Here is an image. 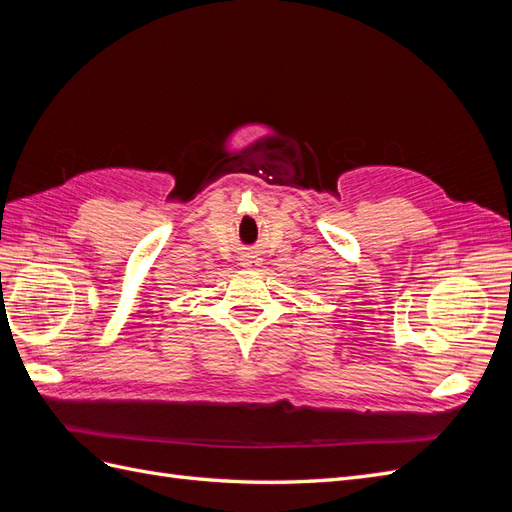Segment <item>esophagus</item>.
I'll use <instances>...</instances> for the list:
<instances>
[{
  "label": "esophagus",
  "mask_w": 512,
  "mask_h": 512,
  "mask_svg": "<svg viewBox=\"0 0 512 512\" xmlns=\"http://www.w3.org/2000/svg\"><path fill=\"white\" fill-rule=\"evenodd\" d=\"M241 265H243L245 269H252V271H256V269L260 267V260H258L256 256H245V258L241 260Z\"/></svg>",
  "instance_id": "esophagus-1"
}]
</instances>
